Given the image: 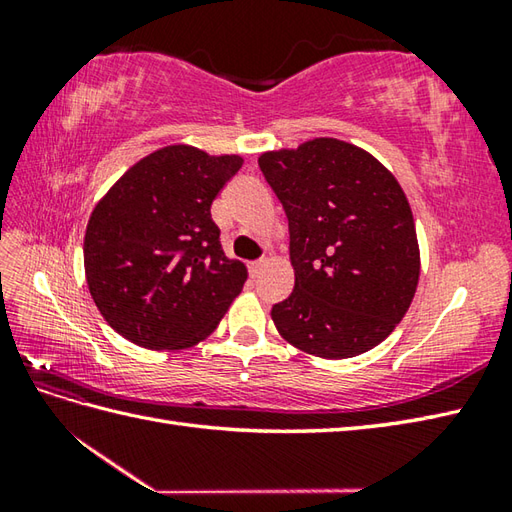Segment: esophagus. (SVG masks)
Segmentation results:
<instances>
[{"label":"esophagus","mask_w":512,"mask_h":512,"mask_svg":"<svg viewBox=\"0 0 512 512\" xmlns=\"http://www.w3.org/2000/svg\"><path fill=\"white\" fill-rule=\"evenodd\" d=\"M266 264H268V259H257V262H253L248 268H250V273H253V275H259Z\"/></svg>","instance_id":"34e87169"}]
</instances>
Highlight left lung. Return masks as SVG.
Wrapping results in <instances>:
<instances>
[{"mask_svg": "<svg viewBox=\"0 0 512 512\" xmlns=\"http://www.w3.org/2000/svg\"><path fill=\"white\" fill-rule=\"evenodd\" d=\"M288 217L295 290L273 306L279 334L321 358H350L394 332L416 295L409 202L367 151L336 138L259 158Z\"/></svg>", "mask_w": 512, "mask_h": 512, "instance_id": "8db88e82", "label": "left lung"}]
</instances>
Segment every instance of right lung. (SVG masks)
I'll list each match as a JSON object with an SVG mask.
<instances>
[{
    "label": "right lung",
    "instance_id": "add662e5",
    "mask_svg": "<svg viewBox=\"0 0 512 512\" xmlns=\"http://www.w3.org/2000/svg\"><path fill=\"white\" fill-rule=\"evenodd\" d=\"M242 167L171 145L149 154L94 206L83 262L90 295L112 328L147 350L206 339L242 292L246 266L228 259L211 217Z\"/></svg>",
    "mask_w": 512,
    "mask_h": 512
}]
</instances>
